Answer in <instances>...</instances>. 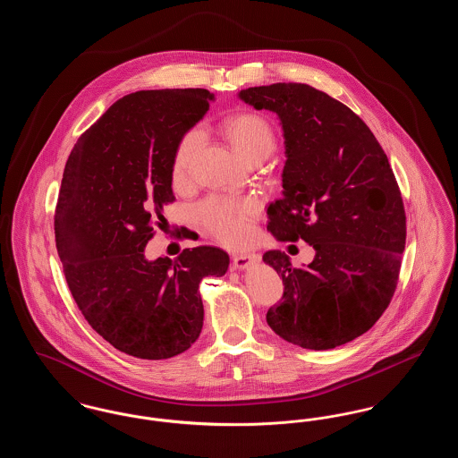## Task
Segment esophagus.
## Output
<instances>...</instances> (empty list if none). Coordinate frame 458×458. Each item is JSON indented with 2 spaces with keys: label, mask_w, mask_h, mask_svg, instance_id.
Wrapping results in <instances>:
<instances>
[{
  "label": "esophagus",
  "mask_w": 458,
  "mask_h": 458,
  "mask_svg": "<svg viewBox=\"0 0 458 458\" xmlns=\"http://www.w3.org/2000/svg\"><path fill=\"white\" fill-rule=\"evenodd\" d=\"M259 261V256H256V254H239V256H235L233 258V267L235 269H245V267H249L252 262Z\"/></svg>",
  "instance_id": "esophagus-1"
}]
</instances>
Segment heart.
<instances>
[{"label": "heart", "mask_w": 458, "mask_h": 458, "mask_svg": "<svg viewBox=\"0 0 458 458\" xmlns=\"http://www.w3.org/2000/svg\"><path fill=\"white\" fill-rule=\"evenodd\" d=\"M219 131L228 139L235 153L247 163L262 161L273 153L276 133L273 125L259 113L243 111L225 116ZM200 144V131H189L178 142L172 161L174 183H182L191 168ZM258 215L252 200H233L226 197H208L196 208V218L208 232L225 243H239L245 239L250 221Z\"/></svg>", "instance_id": "1"}]
</instances>
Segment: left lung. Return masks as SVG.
Wrapping results in <instances>:
<instances>
[{"label":"left lung","mask_w":458,"mask_h":458,"mask_svg":"<svg viewBox=\"0 0 458 458\" xmlns=\"http://www.w3.org/2000/svg\"><path fill=\"white\" fill-rule=\"evenodd\" d=\"M239 98L276 113L284 129V196L267 208V230L316 250L305 267L282 250L262 256L284 284L266 321L302 349L349 344L381 318L398 284L407 226L388 157L369 127L323 90L278 82Z\"/></svg>","instance_id":"left-lung-1"}]
</instances>
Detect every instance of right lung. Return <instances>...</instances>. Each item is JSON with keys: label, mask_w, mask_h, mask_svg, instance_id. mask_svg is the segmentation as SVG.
<instances>
[{"label": "right lung", "mask_w": 458, "mask_h": 458, "mask_svg": "<svg viewBox=\"0 0 458 458\" xmlns=\"http://www.w3.org/2000/svg\"><path fill=\"white\" fill-rule=\"evenodd\" d=\"M213 98L206 89L123 96L66 161L55 213L66 284L92 329L137 359H170L196 342L204 319L199 284L230 264L213 245L183 249L174 261L144 256L163 206L174 200V149Z\"/></svg>", "instance_id": "right-lung-1"}]
</instances>
